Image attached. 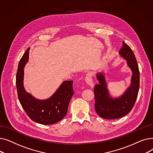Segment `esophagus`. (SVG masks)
<instances>
[{"mask_svg": "<svg viewBox=\"0 0 153 153\" xmlns=\"http://www.w3.org/2000/svg\"><path fill=\"white\" fill-rule=\"evenodd\" d=\"M85 81L88 85H89L91 87H92L94 85V84L93 82V80L92 79V76L90 74H86V76L85 77Z\"/></svg>", "mask_w": 153, "mask_h": 153, "instance_id": "34e87169", "label": "esophagus"}]
</instances>
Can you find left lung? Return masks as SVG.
<instances>
[{"instance_id":"left-lung-1","label":"left lung","mask_w":153,"mask_h":153,"mask_svg":"<svg viewBox=\"0 0 153 153\" xmlns=\"http://www.w3.org/2000/svg\"><path fill=\"white\" fill-rule=\"evenodd\" d=\"M119 53L132 71L131 83L121 97L113 99L108 94L104 75L102 72L97 74L99 84L94 87L95 110L100 117L105 119H117L127 115L132 110L138 97L140 71L135 56L124 42Z\"/></svg>"}]
</instances>
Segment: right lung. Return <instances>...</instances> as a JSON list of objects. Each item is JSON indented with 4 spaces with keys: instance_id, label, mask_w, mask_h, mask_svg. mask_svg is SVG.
<instances>
[{
    "instance_id": "right-lung-1",
    "label": "right lung",
    "mask_w": 153,
    "mask_h": 153,
    "mask_svg": "<svg viewBox=\"0 0 153 153\" xmlns=\"http://www.w3.org/2000/svg\"><path fill=\"white\" fill-rule=\"evenodd\" d=\"M30 48L22 57L16 76L19 100L22 108L33 121L43 125H52L61 120L67 114L69 103L74 92L72 81H64L51 97L40 100L27 92L23 87L24 68L28 61Z\"/></svg>"
}]
</instances>
